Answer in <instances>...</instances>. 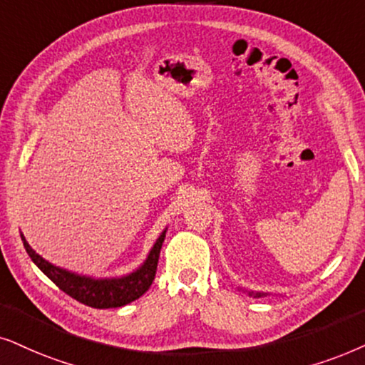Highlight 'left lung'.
<instances>
[{"label":"left lung","mask_w":365,"mask_h":365,"mask_svg":"<svg viewBox=\"0 0 365 365\" xmlns=\"http://www.w3.org/2000/svg\"><path fill=\"white\" fill-rule=\"evenodd\" d=\"M239 289H242V288H239ZM246 293L249 294V297H255V298L267 297V294H269V293H264V292H247V289H246Z\"/></svg>","instance_id":"left-lung-1"}]
</instances>
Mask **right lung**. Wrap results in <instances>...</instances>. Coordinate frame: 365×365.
<instances>
[{
    "instance_id": "obj_1",
    "label": "right lung",
    "mask_w": 365,
    "mask_h": 365,
    "mask_svg": "<svg viewBox=\"0 0 365 365\" xmlns=\"http://www.w3.org/2000/svg\"><path fill=\"white\" fill-rule=\"evenodd\" d=\"M167 229L168 227L163 229L153 247L150 249L146 259L135 271L123 276H113V278H94V276L73 273L66 267L55 266L50 261L43 259L38 252H35V249H31L23 234L21 241L31 261L38 266L41 273L52 279L68 297L92 308H119L135 302L141 294L148 292L155 279L161 244L165 241Z\"/></svg>"
}]
</instances>
